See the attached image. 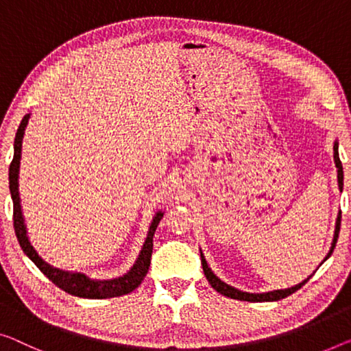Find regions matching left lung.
Returning <instances> with one entry per match:
<instances>
[{
    "instance_id": "8db88e82",
    "label": "left lung",
    "mask_w": 351,
    "mask_h": 351,
    "mask_svg": "<svg viewBox=\"0 0 351 351\" xmlns=\"http://www.w3.org/2000/svg\"><path fill=\"white\" fill-rule=\"evenodd\" d=\"M334 162H336V167H337V182H339V189H343V169H342V162L339 159V143L334 142ZM341 214L339 213L337 216V221H336V230H334V238H332V243H331V249H329L328 255L325 257L326 261L329 257H331L334 247H336V243H337V238H339V230H341ZM200 257H202V266H203V273H205L206 279L211 287L216 291L221 293L223 296H228L232 298V300H239V301H249V302H265V301H279V300H284V298L290 296L291 293H295L301 289L302 285L306 284L307 280L311 279L312 276L307 277L306 280H302L301 284H298L295 287H290V289H284V290H273V291H266V293H247V291H241L238 289H234V287L226 284V282L219 279V277L213 273L211 268H209L208 263H206V258L203 252L200 250ZM322 261V263H323ZM320 263V265H322Z\"/></svg>"
}]
</instances>
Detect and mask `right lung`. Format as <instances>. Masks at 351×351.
<instances>
[{"label": "right lung", "mask_w": 351, "mask_h": 351, "mask_svg": "<svg viewBox=\"0 0 351 351\" xmlns=\"http://www.w3.org/2000/svg\"><path fill=\"white\" fill-rule=\"evenodd\" d=\"M29 113L25 114L22 123H20L17 134H15L14 140V159L9 165V189L10 195H12L14 203V230L17 234V239L20 243V247L23 252L28 255L29 260L38 266V268L44 273L49 279L53 282L56 287L64 290L69 295H74L78 298H90V300H106V298H114L123 296L128 293L134 291L137 287L142 284L146 273L149 269L151 263V254H153V237L156 228H158L160 219L164 217V213L158 211L151 222L148 234L143 243V247L140 250L138 258L135 260L132 268L121 277H114V279L107 280H96L88 277L83 273H72V271H62L60 268H55L50 263L40 257L36 252V249L31 245L28 234H26V226L25 219L22 214V205H20V195H19V169H20V158H22V140L25 134V128L28 124Z\"/></svg>", "instance_id": "1"}]
</instances>
